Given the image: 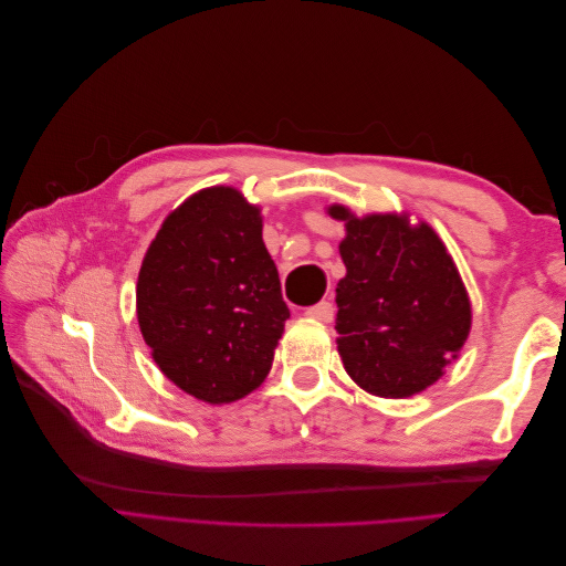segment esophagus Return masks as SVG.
Wrapping results in <instances>:
<instances>
[{
    "label": "esophagus",
    "instance_id": "1",
    "mask_svg": "<svg viewBox=\"0 0 566 566\" xmlns=\"http://www.w3.org/2000/svg\"><path fill=\"white\" fill-rule=\"evenodd\" d=\"M304 316H306V318H314V321H321V323H331L333 316H335V306H333L331 302L321 300L318 304L310 306V310L304 312Z\"/></svg>",
    "mask_w": 566,
    "mask_h": 566
}]
</instances>
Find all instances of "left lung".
I'll use <instances>...</instances> for the list:
<instances>
[{
  "label": "left lung",
  "instance_id": "8db88e82",
  "mask_svg": "<svg viewBox=\"0 0 566 566\" xmlns=\"http://www.w3.org/2000/svg\"><path fill=\"white\" fill-rule=\"evenodd\" d=\"M337 283V352L349 378L373 397L406 399L434 385L472 328V304L437 231L408 214L356 217L345 205Z\"/></svg>",
  "mask_w": 566,
  "mask_h": 566
}]
</instances>
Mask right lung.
I'll return each mask as SVG.
<instances>
[{"label":"right lung","instance_id":"add662e5","mask_svg":"<svg viewBox=\"0 0 566 566\" xmlns=\"http://www.w3.org/2000/svg\"><path fill=\"white\" fill-rule=\"evenodd\" d=\"M287 316L262 210L238 188H202L165 217L139 269L136 318L167 380L212 406L248 397Z\"/></svg>","mask_w":566,"mask_h":566}]
</instances>
